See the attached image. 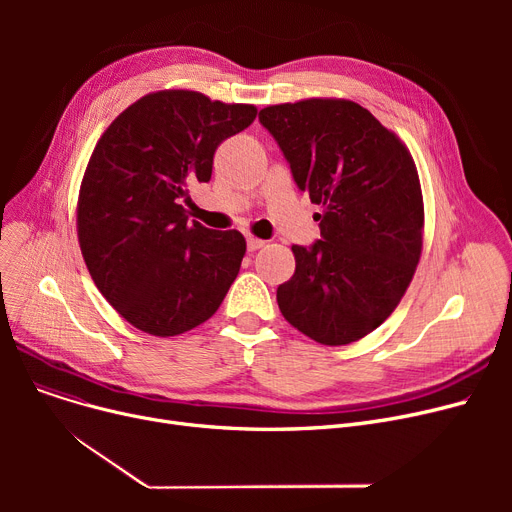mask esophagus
<instances>
[{
    "label": "esophagus",
    "mask_w": 512,
    "mask_h": 512,
    "mask_svg": "<svg viewBox=\"0 0 512 512\" xmlns=\"http://www.w3.org/2000/svg\"><path fill=\"white\" fill-rule=\"evenodd\" d=\"M265 247V240H259L255 236H247V249L253 253V251H259Z\"/></svg>",
    "instance_id": "esophagus-1"
}]
</instances>
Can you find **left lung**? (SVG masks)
<instances>
[{
	"label": "left lung",
	"instance_id": "8db88e82",
	"mask_svg": "<svg viewBox=\"0 0 512 512\" xmlns=\"http://www.w3.org/2000/svg\"><path fill=\"white\" fill-rule=\"evenodd\" d=\"M311 203L321 238L292 245L297 270L278 286L282 315L340 346L388 319L421 255L423 199L413 157L365 107L307 99L259 112Z\"/></svg>",
	"mask_w": 512,
	"mask_h": 512
}]
</instances>
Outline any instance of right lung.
<instances>
[{"label":"right lung","instance_id":"obj_1","mask_svg":"<svg viewBox=\"0 0 512 512\" xmlns=\"http://www.w3.org/2000/svg\"><path fill=\"white\" fill-rule=\"evenodd\" d=\"M255 116L253 105L159 91L99 139L80 184L78 242L95 286L134 328L178 336L222 305L247 242L188 222L180 199L209 182L215 149Z\"/></svg>","mask_w":512,"mask_h":512}]
</instances>
